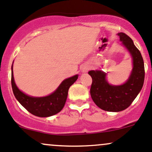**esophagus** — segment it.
<instances>
[{"instance_id": "obj_1", "label": "esophagus", "mask_w": 152, "mask_h": 152, "mask_svg": "<svg viewBox=\"0 0 152 152\" xmlns=\"http://www.w3.org/2000/svg\"><path fill=\"white\" fill-rule=\"evenodd\" d=\"M90 69V66L88 64H85L83 65L82 69H81V71L83 72H87Z\"/></svg>"}]
</instances>
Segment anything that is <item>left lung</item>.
<instances>
[{
    "instance_id": "8db88e82",
    "label": "left lung",
    "mask_w": 152,
    "mask_h": 152,
    "mask_svg": "<svg viewBox=\"0 0 152 152\" xmlns=\"http://www.w3.org/2000/svg\"><path fill=\"white\" fill-rule=\"evenodd\" d=\"M117 35L133 58V70L128 80L121 86H112L107 82L105 72L101 70L88 72L92 77L91 98L99 108L107 112H120L128 108L139 94L144 82V63L141 52L128 35L123 32Z\"/></svg>"
}]
</instances>
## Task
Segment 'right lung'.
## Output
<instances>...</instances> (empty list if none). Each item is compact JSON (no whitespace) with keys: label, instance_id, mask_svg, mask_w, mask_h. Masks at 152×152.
<instances>
[{"label":"right lung","instance_id":"1","mask_svg":"<svg viewBox=\"0 0 152 152\" xmlns=\"http://www.w3.org/2000/svg\"><path fill=\"white\" fill-rule=\"evenodd\" d=\"M11 86L16 99L30 113L40 117L54 115L63 109L66 103L69 87L78 78V75H76L64 80L58 88L49 96L32 97L26 95L16 86L13 75V65L11 66Z\"/></svg>","mask_w":152,"mask_h":152}]
</instances>
